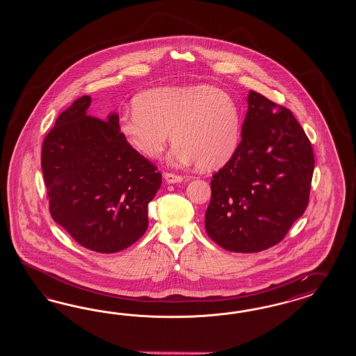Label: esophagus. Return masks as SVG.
Wrapping results in <instances>:
<instances>
[{
    "mask_svg": "<svg viewBox=\"0 0 356 356\" xmlns=\"http://www.w3.org/2000/svg\"><path fill=\"white\" fill-rule=\"evenodd\" d=\"M163 177H164L167 184L181 183L183 181V176H179V175H175V173H164Z\"/></svg>",
    "mask_w": 356,
    "mask_h": 356,
    "instance_id": "1",
    "label": "esophagus"
}]
</instances>
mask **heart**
<instances>
[{"instance_id":"b5f03b06","label":"heart","mask_w":356,"mask_h":356,"mask_svg":"<svg viewBox=\"0 0 356 356\" xmlns=\"http://www.w3.org/2000/svg\"><path fill=\"white\" fill-rule=\"evenodd\" d=\"M131 112H122L119 130L134 150L158 159L168 142L175 165L197 163L211 171L229 162L238 147L241 116L229 94L209 85L162 87L140 94Z\"/></svg>"}]
</instances>
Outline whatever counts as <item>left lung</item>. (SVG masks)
Masks as SVG:
<instances>
[{
    "label": "left lung",
    "mask_w": 356,
    "mask_h": 356,
    "mask_svg": "<svg viewBox=\"0 0 356 356\" xmlns=\"http://www.w3.org/2000/svg\"><path fill=\"white\" fill-rule=\"evenodd\" d=\"M241 142L211 180L209 237L222 248L254 253L278 244L304 214L312 146L290 109L249 91Z\"/></svg>",
    "instance_id": "1"
}]
</instances>
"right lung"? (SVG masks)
<instances>
[{
    "label": "right lung",
    "mask_w": 356,
    "mask_h": 356,
    "mask_svg": "<svg viewBox=\"0 0 356 356\" xmlns=\"http://www.w3.org/2000/svg\"><path fill=\"white\" fill-rule=\"evenodd\" d=\"M91 97L76 99L43 142L42 168L54 222L78 244L116 253L149 226V204L162 175L122 138L119 115L88 116Z\"/></svg>",
    "instance_id": "1"
}]
</instances>
